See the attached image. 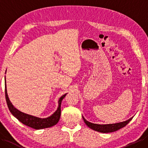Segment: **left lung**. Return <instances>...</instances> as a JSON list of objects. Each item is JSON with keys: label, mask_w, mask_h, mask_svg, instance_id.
Listing matches in <instances>:
<instances>
[{"label": "left lung", "mask_w": 148, "mask_h": 148, "mask_svg": "<svg viewBox=\"0 0 148 148\" xmlns=\"http://www.w3.org/2000/svg\"><path fill=\"white\" fill-rule=\"evenodd\" d=\"M83 118L84 123H85L87 126L90 127V128H92V129H93V130L97 131L99 132H102V133H110V132H113L117 131L119 129H120V128L126 126L128 123L132 119L133 117L130 118L129 119H128L127 121L120 122V123H117L107 124V125H99V124L92 123L88 121L86 119H84V117H83Z\"/></svg>", "instance_id": "left-lung-1"}]
</instances>
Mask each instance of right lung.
Here are the masks:
<instances>
[{"mask_svg": "<svg viewBox=\"0 0 148 148\" xmlns=\"http://www.w3.org/2000/svg\"><path fill=\"white\" fill-rule=\"evenodd\" d=\"M6 72V71H5ZM5 95L6 102L8 106L9 111L11 112V114L13 115L15 118H16L19 121L21 122L22 123L27 125L28 127H30L34 129L40 130L43 128L51 127L55 125L59 121L60 118L61 114V103L62 100L64 99V97L67 95L65 93V95H62L58 100V107L56 111L53 114L46 118H40L36 117L30 114H25V113L19 111L16 108H15L14 106L12 104L7 93V88H6V81L5 77Z\"/></svg>", "mask_w": 148, "mask_h": 148, "instance_id": "add662e5", "label": "right lung"}]
</instances>
